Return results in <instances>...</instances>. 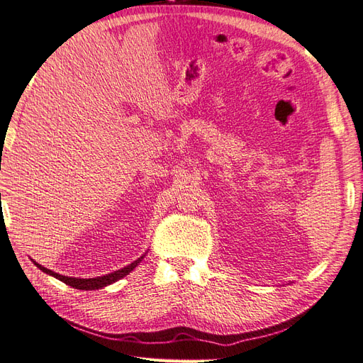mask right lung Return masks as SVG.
<instances>
[{
	"mask_svg": "<svg viewBox=\"0 0 363 363\" xmlns=\"http://www.w3.org/2000/svg\"><path fill=\"white\" fill-rule=\"evenodd\" d=\"M141 259H143V257H139L138 261H135L133 264H130L128 267L123 268V270H118V272H113V273L106 274V276H101V277H91V279H78V277L61 276V274L55 273V272H52V270H48V268L40 265V264H36L35 261H33V262H35L36 267L40 268V270H43L44 273H48V274H50V276H53V277L60 279V281L64 282L66 285H70V286H73V288H78V290H98V288L107 286V285H110V284H113V282L119 281L121 277L127 276L139 262H141Z\"/></svg>",
	"mask_w": 363,
	"mask_h": 363,
	"instance_id": "add662e5",
	"label": "right lung"
}]
</instances>
